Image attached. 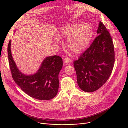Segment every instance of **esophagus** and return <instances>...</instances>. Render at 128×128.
Masks as SVG:
<instances>
[{
	"instance_id": "1",
	"label": "esophagus",
	"mask_w": 128,
	"mask_h": 128,
	"mask_svg": "<svg viewBox=\"0 0 128 128\" xmlns=\"http://www.w3.org/2000/svg\"><path fill=\"white\" fill-rule=\"evenodd\" d=\"M64 62L65 63H66V64H68L71 61V60L70 58L69 57H66L64 58Z\"/></svg>"
}]
</instances>
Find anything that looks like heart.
<instances>
[{
  "instance_id": "1",
  "label": "heart",
  "mask_w": 128,
  "mask_h": 128,
  "mask_svg": "<svg viewBox=\"0 0 128 128\" xmlns=\"http://www.w3.org/2000/svg\"><path fill=\"white\" fill-rule=\"evenodd\" d=\"M93 34L92 28L89 24H68L62 28L58 35L68 38L66 44L68 48L73 53L79 54L89 45Z\"/></svg>"
}]
</instances>
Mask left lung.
<instances>
[{
    "label": "left lung",
    "instance_id": "obj_1",
    "mask_svg": "<svg viewBox=\"0 0 128 128\" xmlns=\"http://www.w3.org/2000/svg\"><path fill=\"white\" fill-rule=\"evenodd\" d=\"M98 26V35L73 62L77 84L86 92L95 91L103 86L110 76L114 64L115 52L112 37L102 22Z\"/></svg>",
    "mask_w": 128,
    "mask_h": 128
}]
</instances>
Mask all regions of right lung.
<instances>
[{
    "label": "right lung",
    "mask_w": 128,
    "mask_h": 128,
    "mask_svg": "<svg viewBox=\"0 0 128 128\" xmlns=\"http://www.w3.org/2000/svg\"><path fill=\"white\" fill-rule=\"evenodd\" d=\"M11 40L8 46L10 68L14 82L21 89L30 96L39 100H50L57 94L59 87L58 74L63 62L57 55L47 57L43 61L38 72L26 76L17 68L11 52Z\"/></svg>",
    "instance_id": "add662e5"
}]
</instances>
